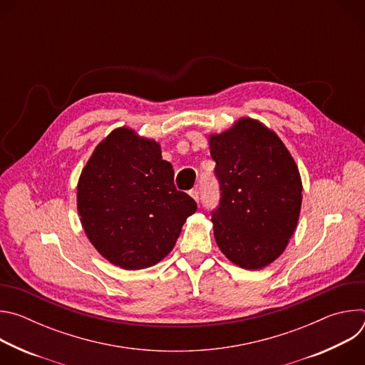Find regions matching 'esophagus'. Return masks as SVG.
Returning a JSON list of instances; mask_svg holds the SVG:
<instances>
[{
  "label": "esophagus",
  "instance_id": "34e87169",
  "mask_svg": "<svg viewBox=\"0 0 365 365\" xmlns=\"http://www.w3.org/2000/svg\"><path fill=\"white\" fill-rule=\"evenodd\" d=\"M189 195H190L196 202H199V190H197V189H192V190H189Z\"/></svg>",
  "mask_w": 365,
  "mask_h": 365
}]
</instances>
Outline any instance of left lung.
Returning <instances> with one entry per match:
<instances>
[{"label":"left lung","mask_w":365,"mask_h":365,"mask_svg":"<svg viewBox=\"0 0 365 365\" xmlns=\"http://www.w3.org/2000/svg\"><path fill=\"white\" fill-rule=\"evenodd\" d=\"M220 206L212 211L220 250L234 264L258 270L273 263L293 235L302 179L279 135L252 118L210 135Z\"/></svg>","instance_id":"8db88e82"}]
</instances>
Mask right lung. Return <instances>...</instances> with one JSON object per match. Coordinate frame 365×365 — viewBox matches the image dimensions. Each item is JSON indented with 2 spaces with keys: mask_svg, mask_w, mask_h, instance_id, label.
<instances>
[{
  "mask_svg": "<svg viewBox=\"0 0 365 365\" xmlns=\"http://www.w3.org/2000/svg\"><path fill=\"white\" fill-rule=\"evenodd\" d=\"M160 144L121 127L93 150L78 182L86 237L124 270L151 267L175 247L196 202L176 189Z\"/></svg>",
  "mask_w": 365,
  "mask_h": 365,
  "instance_id": "right-lung-1",
  "label": "right lung"
}]
</instances>
